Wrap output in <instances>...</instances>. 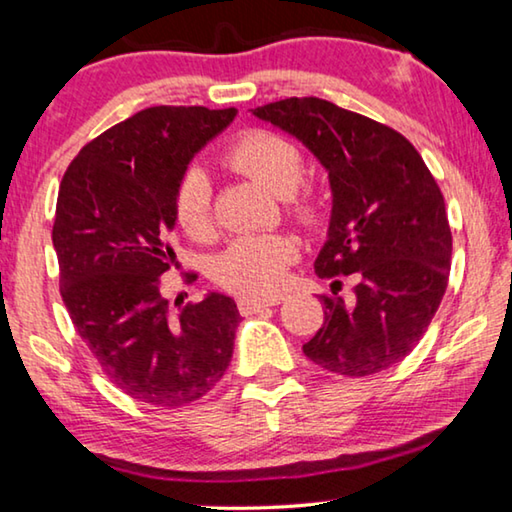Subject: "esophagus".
Returning <instances> with one entry per match:
<instances>
[{"instance_id":"34e87169","label":"esophagus","mask_w":512,"mask_h":512,"mask_svg":"<svg viewBox=\"0 0 512 512\" xmlns=\"http://www.w3.org/2000/svg\"><path fill=\"white\" fill-rule=\"evenodd\" d=\"M286 300V295H263V297H256V295H242L240 297V309L245 313H256L265 309V306H277Z\"/></svg>"}]
</instances>
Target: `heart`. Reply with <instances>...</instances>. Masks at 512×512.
<instances>
[{"mask_svg": "<svg viewBox=\"0 0 512 512\" xmlns=\"http://www.w3.org/2000/svg\"><path fill=\"white\" fill-rule=\"evenodd\" d=\"M226 164L265 185L272 194L288 199L304 176V160L288 139L265 130L247 132L226 153ZM176 219L183 229L201 238L212 229V185L206 171L190 167L176 187ZM302 212H309L300 206ZM297 256V240L288 233L242 235L219 256L217 279L242 293L267 295L281 286Z\"/></svg>", "mask_w": 512, "mask_h": 512, "instance_id": "1", "label": "heart"}]
</instances>
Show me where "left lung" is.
I'll list each match as a JSON object with an SVG mask.
<instances>
[{
	"label": "left lung",
	"instance_id": "left-lung-1",
	"mask_svg": "<svg viewBox=\"0 0 512 512\" xmlns=\"http://www.w3.org/2000/svg\"><path fill=\"white\" fill-rule=\"evenodd\" d=\"M309 148L332 190L320 279L357 274L355 300L322 295L325 322L304 355L325 371L366 377L410 355L442 302L451 272L444 196L400 132L320 98L251 109Z\"/></svg>",
	"mask_w": 512,
	"mask_h": 512
}]
</instances>
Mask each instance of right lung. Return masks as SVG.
Returning a JSON list of instances; mask_svg holds the SVG:
<instances>
[{
    "label": "right lung",
    "instance_id": "add662e5",
    "mask_svg": "<svg viewBox=\"0 0 512 512\" xmlns=\"http://www.w3.org/2000/svg\"><path fill=\"white\" fill-rule=\"evenodd\" d=\"M235 114L141 109L86 144L59 187L52 245L70 320L109 380L153 407L203 398L233 357V297L208 293L171 311L157 277L176 258L178 180Z\"/></svg>",
    "mask_w": 512,
    "mask_h": 512
}]
</instances>
